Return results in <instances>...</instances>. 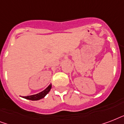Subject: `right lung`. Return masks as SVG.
<instances>
[{"label": "right lung", "instance_id": "add662e5", "mask_svg": "<svg viewBox=\"0 0 124 124\" xmlns=\"http://www.w3.org/2000/svg\"><path fill=\"white\" fill-rule=\"evenodd\" d=\"M51 89V84L49 85L46 89H45L44 90L42 91V92L37 93L36 94H33V95H30V96H22V98H26L28 100H40L42 98H44L46 95L50 91Z\"/></svg>", "mask_w": 124, "mask_h": 124}]
</instances>
